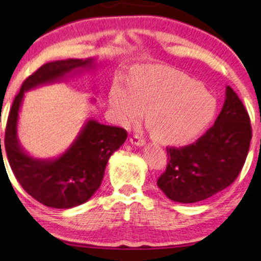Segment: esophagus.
Segmentation results:
<instances>
[{
    "label": "esophagus",
    "mask_w": 261,
    "mask_h": 261,
    "mask_svg": "<svg viewBox=\"0 0 261 261\" xmlns=\"http://www.w3.org/2000/svg\"><path fill=\"white\" fill-rule=\"evenodd\" d=\"M129 141H130L132 145H137V146H144L145 145V139L140 137L139 134L133 135V137L129 139Z\"/></svg>",
    "instance_id": "esophagus-1"
}]
</instances>
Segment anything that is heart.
Listing matches in <instances>:
<instances>
[{
  "label": "heart",
  "mask_w": 261,
  "mask_h": 261,
  "mask_svg": "<svg viewBox=\"0 0 261 261\" xmlns=\"http://www.w3.org/2000/svg\"><path fill=\"white\" fill-rule=\"evenodd\" d=\"M110 105L123 122L142 117L152 137L163 144L180 145L206 129L217 112V102L201 83L188 74L162 65L134 71L129 87L113 85Z\"/></svg>",
  "instance_id": "1"
}]
</instances>
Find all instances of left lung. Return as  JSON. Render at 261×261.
Here are the masks:
<instances>
[{
    "label": "left lung",
    "instance_id": "left-lung-1",
    "mask_svg": "<svg viewBox=\"0 0 261 261\" xmlns=\"http://www.w3.org/2000/svg\"><path fill=\"white\" fill-rule=\"evenodd\" d=\"M251 119L237 92L227 87L220 115L201 138L181 147H166V170L156 180L170 199L203 201L233 183L247 158Z\"/></svg>",
    "mask_w": 261,
    "mask_h": 261
}]
</instances>
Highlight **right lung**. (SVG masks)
Masks as SVG:
<instances>
[{
    "label": "right lung",
    "instance_id": "right-lung-1",
    "mask_svg": "<svg viewBox=\"0 0 261 261\" xmlns=\"http://www.w3.org/2000/svg\"><path fill=\"white\" fill-rule=\"evenodd\" d=\"M91 63L92 59H67L41 65L23 81L7 120L5 147L14 176L28 195L51 208H73L95 194L102 183L110 155L126 141L127 130L90 120L62 156L56 160H38L27 155L17 142L19 109L24 91Z\"/></svg>",
    "mask_w": 261,
    "mask_h": 261
}]
</instances>
